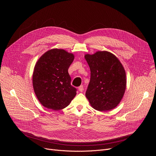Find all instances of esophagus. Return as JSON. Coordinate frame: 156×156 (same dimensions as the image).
<instances>
[{
	"mask_svg": "<svg viewBox=\"0 0 156 156\" xmlns=\"http://www.w3.org/2000/svg\"><path fill=\"white\" fill-rule=\"evenodd\" d=\"M78 90L80 92H83L84 91V87L83 85H81L79 87H78Z\"/></svg>",
	"mask_w": 156,
	"mask_h": 156,
	"instance_id": "esophagus-1",
	"label": "esophagus"
}]
</instances>
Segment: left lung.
<instances>
[{
  "instance_id": "8db88e82",
  "label": "left lung",
  "mask_w": 156,
  "mask_h": 156,
  "mask_svg": "<svg viewBox=\"0 0 156 156\" xmlns=\"http://www.w3.org/2000/svg\"><path fill=\"white\" fill-rule=\"evenodd\" d=\"M91 70L86 97L98 111H108L120 102L126 86V72L119 58L108 51L85 54Z\"/></svg>"
}]
</instances>
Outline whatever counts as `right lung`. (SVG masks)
<instances>
[{
    "label": "right lung",
    "instance_id": "obj_1",
    "mask_svg": "<svg viewBox=\"0 0 156 156\" xmlns=\"http://www.w3.org/2000/svg\"><path fill=\"white\" fill-rule=\"evenodd\" d=\"M74 55L62 49L44 53L37 61L33 74L35 94L44 106L58 110L67 107L76 94L68 70Z\"/></svg>",
    "mask_w": 156,
    "mask_h": 156
}]
</instances>
